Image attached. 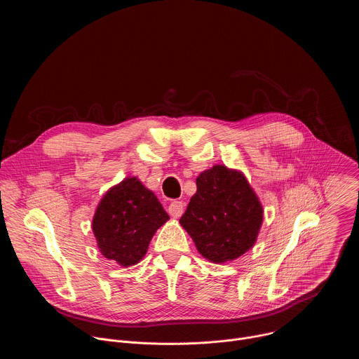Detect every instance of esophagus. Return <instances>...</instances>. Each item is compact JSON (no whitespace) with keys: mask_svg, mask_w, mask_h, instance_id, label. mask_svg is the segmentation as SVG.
Instances as JSON below:
<instances>
[{"mask_svg":"<svg viewBox=\"0 0 359 359\" xmlns=\"http://www.w3.org/2000/svg\"><path fill=\"white\" fill-rule=\"evenodd\" d=\"M183 210H184V204L182 201H176V200L169 204V209H168L169 215L175 219H179L183 215Z\"/></svg>","mask_w":359,"mask_h":359,"instance_id":"1","label":"esophagus"}]
</instances>
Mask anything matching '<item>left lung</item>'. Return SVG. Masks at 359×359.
Listing matches in <instances>:
<instances>
[{"mask_svg":"<svg viewBox=\"0 0 359 359\" xmlns=\"http://www.w3.org/2000/svg\"><path fill=\"white\" fill-rule=\"evenodd\" d=\"M180 219L197 251L212 263L238 259L257 240L263 206L245 176L224 165L204 170Z\"/></svg>","mask_w":359,"mask_h":359,"instance_id":"8db88e82","label":"left lung"}]
</instances>
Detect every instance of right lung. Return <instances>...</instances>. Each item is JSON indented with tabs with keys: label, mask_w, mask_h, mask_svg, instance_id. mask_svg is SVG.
I'll return each mask as SVG.
<instances>
[{
	"label": "right lung",
	"mask_w": 359,
	"mask_h": 359,
	"mask_svg": "<svg viewBox=\"0 0 359 359\" xmlns=\"http://www.w3.org/2000/svg\"><path fill=\"white\" fill-rule=\"evenodd\" d=\"M168 220L169 215L155 193L132 176L100 198L92 230L102 255L130 267L144 257L151 237Z\"/></svg>",
	"instance_id": "1"
}]
</instances>
